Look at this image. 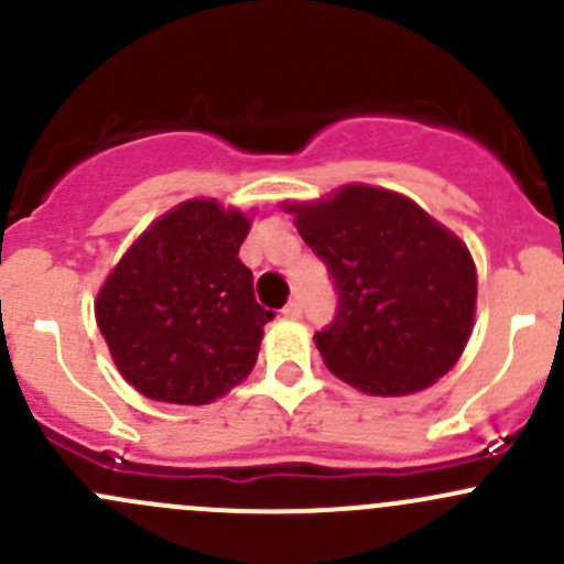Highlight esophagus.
<instances>
[{
    "label": "esophagus",
    "mask_w": 564,
    "mask_h": 564,
    "mask_svg": "<svg viewBox=\"0 0 564 564\" xmlns=\"http://www.w3.org/2000/svg\"><path fill=\"white\" fill-rule=\"evenodd\" d=\"M282 315H284V317H290V321H295V317H301V315H304V304H301L299 299H290L288 304H284Z\"/></svg>",
    "instance_id": "obj_1"
}]
</instances>
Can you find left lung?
Returning <instances> with one entry per match:
<instances>
[{
    "instance_id": "1",
    "label": "left lung",
    "mask_w": 564,
    "mask_h": 564,
    "mask_svg": "<svg viewBox=\"0 0 564 564\" xmlns=\"http://www.w3.org/2000/svg\"><path fill=\"white\" fill-rule=\"evenodd\" d=\"M284 210L334 280L337 315L315 334L334 376L398 398L453 370L477 304V271L458 236L403 194L361 183Z\"/></svg>"
}]
</instances>
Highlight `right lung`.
Segmentation results:
<instances>
[{
    "label": "right lung",
    "instance_id": "add662e5",
    "mask_svg": "<svg viewBox=\"0 0 564 564\" xmlns=\"http://www.w3.org/2000/svg\"><path fill=\"white\" fill-rule=\"evenodd\" d=\"M249 219L216 199H188L133 241L95 301L120 376L144 398L205 405L258 361L274 312L254 301L238 260Z\"/></svg>",
    "mask_w": 564,
    "mask_h": 564
}]
</instances>
